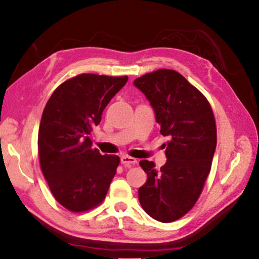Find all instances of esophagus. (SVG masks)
Instances as JSON below:
<instances>
[{"label": "esophagus", "instance_id": "esophagus-1", "mask_svg": "<svg viewBox=\"0 0 259 259\" xmlns=\"http://www.w3.org/2000/svg\"><path fill=\"white\" fill-rule=\"evenodd\" d=\"M121 163L123 165H133L137 163V160L128 155H123L121 157Z\"/></svg>", "mask_w": 259, "mask_h": 259}]
</instances>
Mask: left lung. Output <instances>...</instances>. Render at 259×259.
Wrapping results in <instances>:
<instances>
[{
	"instance_id": "1",
	"label": "left lung",
	"mask_w": 259,
	"mask_h": 259,
	"mask_svg": "<svg viewBox=\"0 0 259 259\" xmlns=\"http://www.w3.org/2000/svg\"><path fill=\"white\" fill-rule=\"evenodd\" d=\"M135 87L154 109L166 162H139L147 181L138 190L143 209L155 221L170 223L187 213L198 201L211 168L217 133L212 109L204 96L171 69H159L136 78Z\"/></svg>"
}]
</instances>
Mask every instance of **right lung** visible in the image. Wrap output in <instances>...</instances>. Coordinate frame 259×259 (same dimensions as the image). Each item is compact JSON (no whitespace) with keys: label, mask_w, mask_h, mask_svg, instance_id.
Masks as SVG:
<instances>
[{"label":"right lung","mask_w":259,"mask_h":259,"mask_svg":"<svg viewBox=\"0 0 259 259\" xmlns=\"http://www.w3.org/2000/svg\"><path fill=\"white\" fill-rule=\"evenodd\" d=\"M126 81L80 74L57 88L46 105L37 142L41 169L55 199L71 211L103 202L115 176L120 157L94 150L90 135Z\"/></svg>","instance_id":"1"}]
</instances>
